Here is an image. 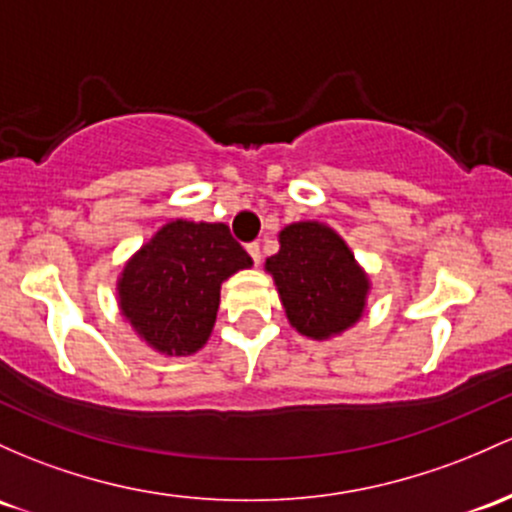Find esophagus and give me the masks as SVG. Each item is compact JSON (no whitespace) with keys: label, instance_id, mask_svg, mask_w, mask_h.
Returning <instances> with one entry per match:
<instances>
[{"label":"esophagus","instance_id":"34e87169","mask_svg":"<svg viewBox=\"0 0 512 512\" xmlns=\"http://www.w3.org/2000/svg\"><path fill=\"white\" fill-rule=\"evenodd\" d=\"M247 255L252 257V262H255V265H260V260H262V250H260V245H257V243H250V245H247Z\"/></svg>","mask_w":512,"mask_h":512}]
</instances>
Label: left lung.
Instances as JSON below:
<instances>
[{
  "label": "left lung",
  "mask_w": 512,
  "mask_h": 512,
  "mask_svg": "<svg viewBox=\"0 0 512 512\" xmlns=\"http://www.w3.org/2000/svg\"><path fill=\"white\" fill-rule=\"evenodd\" d=\"M279 252L267 257L286 320L303 338L333 340L364 318L372 279L345 238L328 223L296 221L279 230Z\"/></svg>",
  "instance_id": "1"
}]
</instances>
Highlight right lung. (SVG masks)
I'll return each mask as SVG.
<instances>
[{"instance_id": "obj_1", "label": "right lung", "mask_w": 512, "mask_h": 512, "mask_svg": "<svg viewBox=\"0 0 512 512\" xmlns=\"http://www.w3.org/2000/svg\"><path fill=\"white\" fill-rule=\"evenodd\" d=\"M250 267L226 223L172 218L126 260L116 303L150 350L189 357L211 338L221 284Z\"/></svg>"}]
</instances>
